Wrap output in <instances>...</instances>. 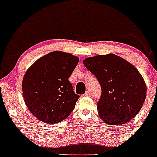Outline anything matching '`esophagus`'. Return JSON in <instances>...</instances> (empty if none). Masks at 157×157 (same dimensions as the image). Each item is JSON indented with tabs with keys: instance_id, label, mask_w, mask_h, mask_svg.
<instances>
[{
	"instance_id": "esophagus-1",
	"label": "esophagus",
	"mask_w": 157,
	"mask_h": 157,
	"mask_svg": "<svg viewBox=\"0 0 157 157\" xmlns=\"http://www.w3.org/2000/svg\"><path fill=\"white\" fill-rule=\"evenodd\" d=\"M84 96H90V92L89 90H87V92L84 94Z\"/></svg>"
}]
</instances>
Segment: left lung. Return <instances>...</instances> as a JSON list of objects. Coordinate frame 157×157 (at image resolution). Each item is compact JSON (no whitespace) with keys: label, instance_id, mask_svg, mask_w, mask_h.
Returning <instances> with one entry per match:
<instances>
[{"label":"left lung","instance_id":"1","mask_svg":"<svg viewBox=\"0 0 157 157\" xmlns=\"http://www.w3.org/2000/svg\"><path fill=\"white\" fill-rule=\"evenodd\" d=\"M83 64L101 85L97 110L102 120L111 125H121L134 118L143 105L147 92L138 70L112 53L87 58Z\"/></svg>","mask_w":157,"mask_h":157}]
</instances>
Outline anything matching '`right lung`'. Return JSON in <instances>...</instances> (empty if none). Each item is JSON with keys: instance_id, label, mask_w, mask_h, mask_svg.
<instances>
[{"instance_id": "right-lung-1", "label": "right lung", "mask_w": 157, "mask_h": 157, "mask_svg": "<svg viewBox=\"0 0 157 157\" xmlns=\"http://www.w3.org/2000/svg\"><path fill=\"white\" fill-rule=\"evenodd\" d=\"M78 58L54 51L40 58L24 75L23 96L26 107L38 120L56 124L69 117L80 96L75 94L70 76Z\"/></svg>"}]
</instances>
